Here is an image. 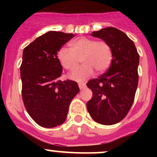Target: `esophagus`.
I'll list each match as a JSON object with an SVG mask.
<instances>
[{
    "label": "esophagus",
    "mask_w": 157,
    "mask_h": 157,
    "mask_svg": "<svg viewBox=\"0 0 157 157\" xmlns=\"http://www.w3.org/2000/svg\"><path fill=\"white\" fill-rule=\"evenodd\" d=\"M78 86H79V88H80V90H82V89H83V88L85 87V83H78Z\"/></svg>",
    "instance_id": "esophagus-1"
}]
</instances>
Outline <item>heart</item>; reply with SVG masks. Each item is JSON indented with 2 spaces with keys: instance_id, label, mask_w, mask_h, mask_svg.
Masks as SVG:
<instances>
[{
  "instance_id": "1",
  "label": "heart",
  "mask_w": 157,
  "mask_h": 157,
  "mask_svg": "<svg viewBox=\"0 0 157 157\" xmlns=\"http://www.w3.org/2000/svg\"><path fill=\"white\" fill-rule=\"evenodd\" d=\"M112 49L108 42L87 37H79L69 43V49L60 48L58 59L64 69L74 71L78 68L80 61L83 65L70 75V78L82 81L91 77L94 71L102 74L106 71L112 61Z\"/></svg>"
}]
</instances>
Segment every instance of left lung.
I'll return each mask as SVG.
<instances>
[{
  "mask_svg": "<svg viewBox=\"0 0 157 157\" xmlns=\"http://www.w3.org/2000/svg\"><path fill=\"white\" fill-rule=\"evenodd\" d=\"M91 35L108 42L113 55L108 71L86 83L93 92L86 108L96 122L115 124L127 115L134 102L138 84L139 54L134 42L116 28L107 27Z\"/></svg>",
  "mask_w": 157,
  "mask_h": 157,
  "instance_id": "8db88e82",
  "label": "left lung"
}]
</instances>
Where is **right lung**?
<instances>
[{"label": "right lung", "instance_id": "right-lung-1", "mask_svg": "<svg viewBox=\"0 0 157 157\" xmlns=\"http://www.w3.org/2000/svg\"><path fill=\"white\" fill-rule=\"evenodd\" d=\"M74 36L72 33L50 31L23 49L22 97L30 117L42 127L63 124L70 103L80 90L77 82L59 80L63 68L58 52Z\"/></svg>", "mask_w": 157, "mask_h": 157}]
</instances>
